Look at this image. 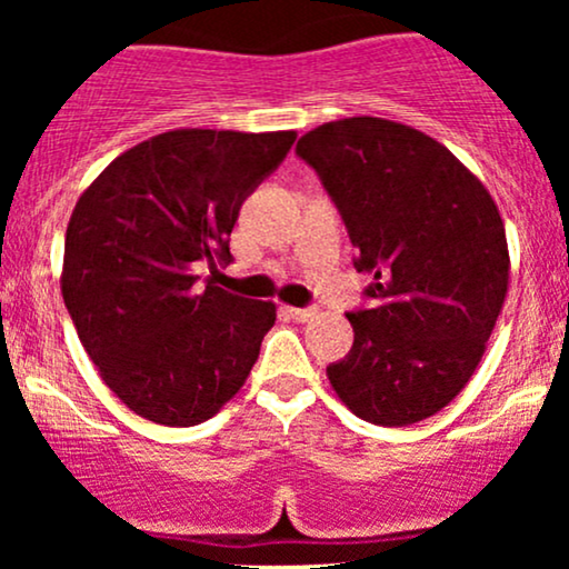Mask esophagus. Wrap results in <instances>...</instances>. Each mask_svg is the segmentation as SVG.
<instances>
[{
  "mask_svg": "<svg viewBox=\"0 0 569 569\" xmlns=\"http://www.w3.org/2000/svg\"><path fill=\"white\" fill-rule=\"evenodd\" d=\"M286 312H289L293 321H312V318H316V310H312V307H286Z\"/></svg>",
  "mask_w": 569,
  "mask_h": 569,
  "instance_id": "34e87169",
  "label": "esophagus"
}]
</instances>
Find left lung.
<instances>
[{
  "mask_svg": "<svg viewBox=\"0 0 569 569\" xmlns=\"http://www.w3.org/2000/svg\"><path fill=\"white\" fill-rule=\"evenodd\" d=\"M297 158L337 206L358 272L356 331L329 363L331 388L361 420L420 422L466 388L508 291L498 206L460 160L420 130L350 117L305 133Z\"/></svg>",
  "mask_w": 569,
  "mask_h": 569,
  "instance_id": "1",
  "label": "left lung"
}]
</instances>
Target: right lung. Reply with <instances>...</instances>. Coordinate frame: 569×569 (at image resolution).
<instances>
[{
	"mask_svg": "<svg viewBox=\"0 0 569 569\" xmlns=\"http://www.w3.org/2000/svg\"><path fill=\"white\" fill-rule=\"evenodd\" d=\"M293 130L184 128L109 162L77 200L63 302L112 393L168 428L200 426L243 388L276 305L219 289L198 267L232 262L248 194L289 154Z\"/></svg>",
	"mask_w": 569,
	"mask_h": 569,
	"instance_id": "1",
	"label": "right lung"
}]
</instances>
